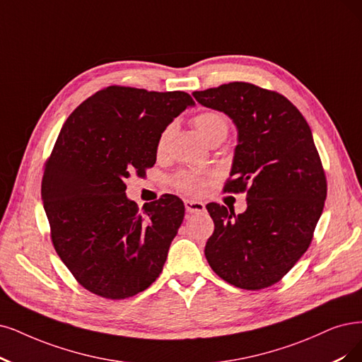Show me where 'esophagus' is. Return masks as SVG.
<instances>
[{"instance_id": "34e87169", "label": "esophagus", "mask_w": 362, "mask_h": 362, "mask_svg": "<svg viewBox=\"0 0 362 362\" xmlns=\"http://www.w3.org/2000/svg\"><path fill=\"white\" fill-rule=\"evenodd\" d=\"M185 209L188 213H198L204 211L206 206L202 202H197V199H185Z\"/></svg>"}]
</instances>
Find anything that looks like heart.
I'll use <instances>...</instances> for the list:
<instances>
[{"instance_id": "heart-1", "label": "heart", "mask_w": 362, "mask_h": 362, "mask_svg": "<svg viewBox=\"0 0 362 362\" xmlns=\"http://www.w3.org/2000/svg\"><path fill=\"white\" fill-rule=\"evenodd\" d=\"M194 127L204 141H209L215 137H226L228 134V120L219 112H203L194 117ZM174 131V125H168L160 132L158 140V152H164L167 143ZM177 186L183 191L199 192L204 188V180L194 173H182L177 177Z\"/></svg>"}]
</instances>
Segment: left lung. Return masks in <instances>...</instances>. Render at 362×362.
<instances>
[{"label":"left lung","mask_w":362,"mask_h":362,"mask_svg":"<svg viewBox=\"0 0 362 362\" xmlns=\"http://www.w3.org/2000/svg\"><path fill=\"white\" fill-rule=\"evenodd\" d=\"M194 98L228 116L237 146L225 191H247L235 215L210 203L215 231L206 243L211 270L237 288L279 282L309 247L327 198V179L309 124L288 98L245 82L195 90Z\"/></svg>","instance_id":"8db88e82"}]
</instances>
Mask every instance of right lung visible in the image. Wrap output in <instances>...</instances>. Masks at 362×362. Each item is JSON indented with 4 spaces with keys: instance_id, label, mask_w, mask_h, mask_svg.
<instances>
[{
    "instance_id": "1",
    "label": "right lung",
    "mask_w": 362,
    "mask_h": 362,
    "mask_svg": "<svg viewBox=\"0 0 362 362\" xmlns=\"http://www.w3.org/2000/svg\"><path fill=\"white\" fill-rule=\"evenodd\" d=\"M189 93L109 86L66 119L46 163L42 199L55 250L77 282L110 300L149 288L185 216L176 195L140 210L125 180L156 163L158 140Z\"/></svg>"
}]
</instances>
